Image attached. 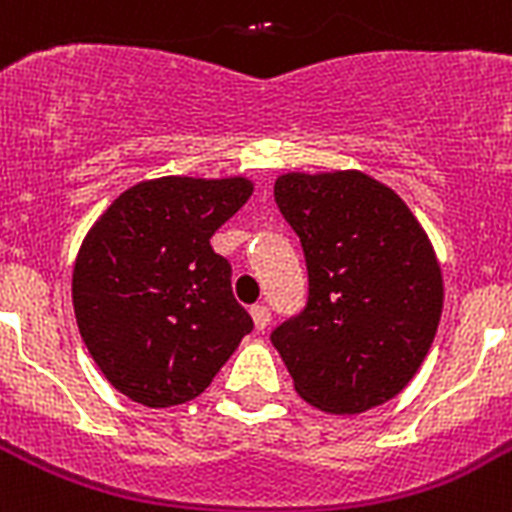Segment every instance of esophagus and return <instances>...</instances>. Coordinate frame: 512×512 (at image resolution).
<instances>
[{"label": "esophagus", "instance_id": "esophagus-1", "mask_svg": "<svg viewBox=\"0 0 512 512\" xmlns=\"http://www.w3.org/2000/svg\"><path fill=\"white\" fill-rule=\"evenodd\" d=\"M249 313H252V321H255V328L257 331H265V328H268V323H270V310L265 305H255L252 307V310H249Z\"/></svg>", "mask_w": 512, "mask_h": 512}]
</instances>
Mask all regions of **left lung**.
Here are the masks:
<instances>
[{"instance_id":"obj_1","label":"left lung","mask_w":512,"mask_h":512,"mask_svg":"<svg viewBox=\"0 0 512 512\" xmlns=\"http://www.w3.org/2000/svg\"><path fill=\"white\" fill-rule=\"evenodd\" d=\"M307 265V302L270 342L305 402L352 415L400 394L442 315L429 236L389 186L357 170L286 173L273 186Z\"/></svg>"}]
</instances>
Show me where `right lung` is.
<instances>
[{"mask_svg":"<svg viewBox=\"0 0 512 512\" xmlns=\"http://www.w3.org/2000/svg\"><path fill=\"white\" fill-rule=\"evenodd\" d=\"M249 194L244 178L141 181L83 239L73 270L78 331L128 400H194L255 328L231 292V263L210 247Z\"/></svg>","mask_w":512,"mask_h":512,"instance_id":"right-lung-1","label":"right lung"}]
</instances>
